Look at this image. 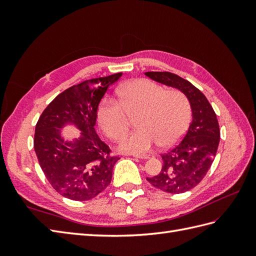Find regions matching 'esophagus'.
Segmentation results:
<instances>
[{"label":"esophagus","mask_w":256,"mask_h":256,"mask_svg":"<svg viewBox=\"0 0 256 256\" xmlns=\"http://www.w3.org/2000/svg\"><path fill=\"white\" fill-rule=\"evenodd\" d=\"M135 158H140V160H148L150 158V155H132Z\"/></svg>","instance_id":"1"}]
</instances>
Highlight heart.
<instances>
[{"mask_svg": "<svg viewBox=\"0 0 256 256\" xmlns=\"http://www.w3.org/2000/svg\"><path fill=\"white\" fill-rule=\"evenodd\" d=\"M118 101L103 98L96 116L102 131L112 140L128 131L130 118H135L138 130L121 140L124 153L145 154L153 146L168 148L177 143L187 131L192 118L189 100L180 90H165L148 79H136L118 86Z\"/></svg>", "mask_w": 256, "mask_h": 256, "instance_id": "obj_1", "label": "heart"}]
</instances>
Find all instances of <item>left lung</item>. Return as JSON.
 Instances as JSON below:
<instances>
[{
	"label": "left lung",
	"instance_id": "8db88e82",
	"mask_svg": "<svg viewBox=\"0 0 256 256\" xmlns=\"http://www.w3.org/2000/svg\"><path fill=\"white\" fill-rule=\"evenodd\" d=\"M145 74L157 82L184 92L192 110V122L177 145L162 154V167L148 182L168 194H182L202 180L214 162L220 140L218 118L204 94L188 80L168 72H148Z\"/></svg>",
	"mask_w": 256,
	"mask_h": 256
}]
</instances>
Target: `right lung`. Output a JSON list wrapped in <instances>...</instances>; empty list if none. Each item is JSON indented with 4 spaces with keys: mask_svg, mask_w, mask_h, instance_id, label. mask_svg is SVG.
Here are the masks:
<instances>
[{
    "mask_svg": "<svg viewBox=\"0 0 256 256\" xmlns=\"http://www.w3.org/2000/svg\"><path fill=\"white\" fill-rule=\"evenodd\" d=\"M122 72L86 80L59 94L42 113L35 128L34 148L52 187L77 201L94 198L112 179L120 160L94 131L98 106L108 86ZM72 122L83 131L74 142H64L58 128Z\"/></svg>",
    "mask_w": 256,
    "mask_h": 256,
    "instance_id": "obj_1",
    "label": "right lung"
}]
</instances>
